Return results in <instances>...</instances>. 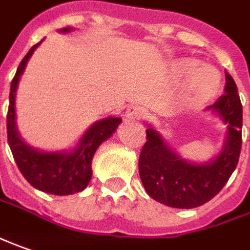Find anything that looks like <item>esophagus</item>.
<instances>
[{"mask_svg":"<svg viewBox=\"0 0 250 250\" xmlns=\"http://www.w3.org/2000/svg\"><path fill=\"white\" fill-rule=\"evenodd\" d=\"M146 116V110L141 106H130L125 112V119L127 120H141Z\"/></svg>","mask_w":250,"mask_h":250,"instance_id":"obj_1","label":"esophagus"}]
</instances>
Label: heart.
<instances>
[{
	"instance_id": "b5f03b06",
	"label": "heart",
	"mask_w": 250,
	"mask_h": 250,
	"mask_svg": "<svg viewBox=\"0 0 250 250\" xmlns=\"http://www.w3.org/2000/svg\"><path fill=\"white\" fill-rule=\"evenodd\" d=\"M173 75L179 81L188 80V86L191 91L203 96H211L221 86V74L211 65H200L197 60H182L175 68Z\"/></svg>"
}]
</instances>
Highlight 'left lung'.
<instances>
[{"label": "left lung", "instance_id": "8db88e82", "mask_svg": "<svg viewBox=\"0 0 250 250\" xmlns=\"http://www.w3.org/2000/svg\"><path fill=\"white\" fill-rule=\"evenodd\" d=\"M224 95L206 112L225 125L221 151L207 162L182 158L151 125L138 159L140 179L146 191L168 207L196 208L215 197L238 165L242 146V104L233 78L225 72Z\"/></svg>", "mask_w": 250, "mask_h": 250}]
</instances>
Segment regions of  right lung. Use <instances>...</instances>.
<instances>
[{
	"label": "right lung",
	"mask_w": 250,
	"mask_h": 250,
	"mask_svg": "<svg viewBox=\"0 0 250 250\" xmlns=\"http://www.w3.org/2000/svg\"><path fill=\"white\" fill-rule=\"evenodd\" d=\"M72 27L61 29V33H68ZM43 42V40H42ZM39 42L21 61L17 74L11 82L9 107L6 116V131L8 144L12 151L21 173L35 188L44 193L67 196L80 193L85 189L92 178V158L99 146L107 138L113 136L119 125L120 117L109 116L95 122L78 140L72 148L62 151H44L29 146L21 137L17 125V107L15 98L19 80L26 68L29 59L33 51L42 44Z\"/></svg>",
	"instance_id": "add662e5"
}]
</instances>
